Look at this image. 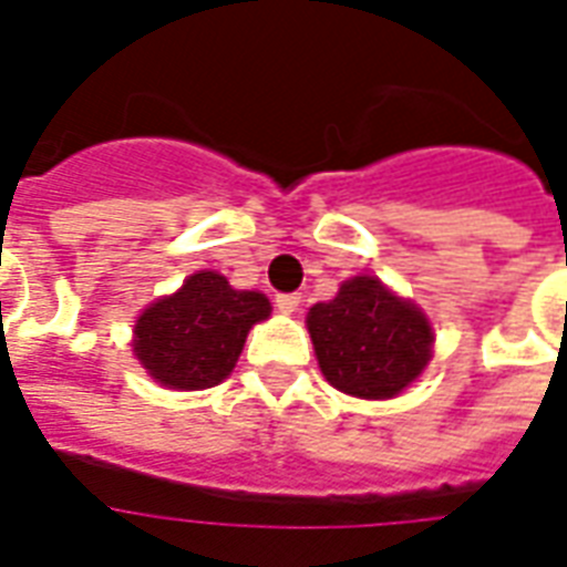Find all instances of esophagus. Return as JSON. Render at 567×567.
Segmentation results:
<instances>
[{
	"label": "esophagus",
	"mask_w": 567,
	"mask_h": 567,
	"mask_svg": "<svg viewBox=\"0 0 567 567\" xmlns=\"http://www.w3.org/2000/svg\"><path fill=\"white\" fill-rule=\"evenodd\" d=\"M297 307H300V297L297 295H276V309H279L282 316H291V312H297Z\"/></svg>",
	"instance_id": "obj_1"
}]
</instances>
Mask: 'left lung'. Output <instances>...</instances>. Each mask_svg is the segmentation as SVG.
Here are the masks:
<instances>
[{
    "label": "left lung",
    "mask_w": 567,
    "mask_h": 567,
    "mask_svg": "<svg viewBox=\"0 0 567 567\" xmlns=\"http://www.w3.org/2000/svg\"><path fill=\"white\" fill-rule=\"evenodd\" d=\"M324 380L333 389L385 401L401 394L431 361L434 331L425 312L389 291L377 276H355L307 316Z\"/></svg>",
    "instance_id": "obj_1"
}]
</instances>
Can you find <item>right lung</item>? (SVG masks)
Listing matches in <instances>:
<instances>
[{"label": "right lung", "instance_id": "add662e5", "mask_svg": "<svg viewBox=\"0 0 567 567\" xmlns=\"http://www.w3.org/2000/svg\"><path fill=\"white\" fill-rule=\"evenodd\" d=\"M270 309L260 291H236L221 272L199 270L136 319L133 352L166 389H212L230 377L248 331Z\"/></svg>", "mask_w": 567, "mask_h": 567}]
</instances>
